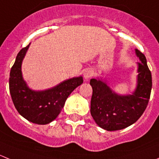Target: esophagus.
Segmentation results:
<instances>
[{
    "instance_id": "obj_1",
    "label": "esophagus",
    "mask_w": 159,
    "mask_h": 159,
    "mask_svg": "<svg viewBox=\"0 0 159 159\" xmlns=\"http://www.w3.org/2000/svg\"><path fill=\"white\" fill-rule=\"evenodd\" d=\"M93 75V72L91 69H87L84 70V76L86 80H89L90 78H91Z\"/></svg>"
}]
</instances>
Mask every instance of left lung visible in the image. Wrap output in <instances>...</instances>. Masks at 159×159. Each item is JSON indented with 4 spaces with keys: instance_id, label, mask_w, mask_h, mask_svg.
I'll return each mask as SVG.
<instances>
[{
    "instance_id": "left-lung-1",
    "label": "left lung",
    "mask_w": 159,
    "mask_h": 159,
    "mask_svg": "<svg viewBox=\"0 0 159 159\" xmlns=\"http://www.w3.org/2000/svg\"><path fill=\"white\" fill-rule=\"evenodd\" d=\"M140 59L137 62V85L132 94L115 93L106 82L91 79L93 89L90 101V114L100 127L115 131L128 127L137 122L146 109L152 87V73L147 65L144 54L136 49Z\"/></svg>"
}]
</instances>
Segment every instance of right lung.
<instances>
[{
  "instance_id": "obj_1",
  "label": "right lung",
  "mask_w": 159,
  "mask_h": 159,
  "mask_svg": "<svg viewBox=\"0 0 159 159\" xmlns=\"http://www.w3.org/2000/svg\"><path fill=\"white\" fill-rule=\"evenodd\" d=\"M30 43L17 54L11 69L9 90L18 112L33 123L46 125L58 117L71 93L83 84L82 76L63 81L51 89L33 90L22 78V63Z\"/></svg>"
}]
</instances>
